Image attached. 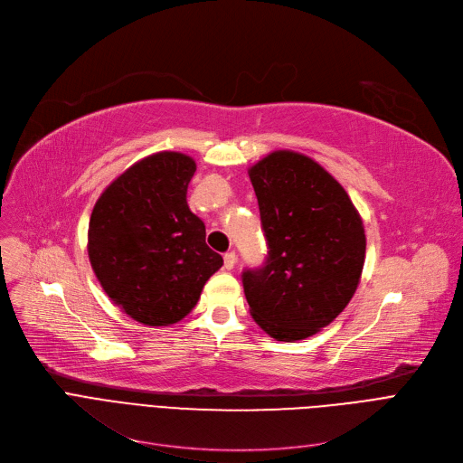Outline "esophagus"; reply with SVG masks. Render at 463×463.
<instances>
[{
	"label": "esophagus",
	"mask_w": 463,
	"mask_h": 463,
	"mask_svg": "<svg viewBox=\"0 0 463 463\" xmlns=\"http://www.w3.org/2000/svg\"><path fill=\"white\" fill-rule=\"evenodd\" d=\"M235 263H237V254L232 250V252H226L224 254V267L230 270V269H233L235 267Z\"/></svg>",
	"instance_id": "34e87169"
}]
</instances>
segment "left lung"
I'll list each match as a JSON object with an SVG mask.
<instances>
[{
    "instance_id": "1",
    "label": "left lung",
    "mask_w": 463,
    "mask_h": 463,
    "mask_svg": "<svg viewBox=\"0 0 463 463\" xmlns=\"http://www.w3.org/2000/svg\"><path fill=\"white\" fill-rule=\"evenodd\" d=\"M249 175L267 242L263 265L241 275L250 314L280 342L308 338L359 286L363 221L342 184L305 155L270 153Z\"/></svg>"
}]
</instances>
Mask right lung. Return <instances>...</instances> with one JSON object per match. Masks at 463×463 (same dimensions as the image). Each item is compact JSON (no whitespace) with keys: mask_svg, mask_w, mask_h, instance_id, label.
<instances>
[{"mask_svg":"<svg viewBox=\"0 0 463 463\" xmlns=\"http://www.w3.org/2000/svg\"><path fill=\"white\" fill-rule=\"evenodd\" d=\"M194 172L183 153L151 155L108 186L91 213L88 252L102 289L149 327L183 319L224 263L186 203Z\"/></svg>","mask_w":463,"mask_h":463,"instance_id":"1","label":"right lung"}]
</instances>
